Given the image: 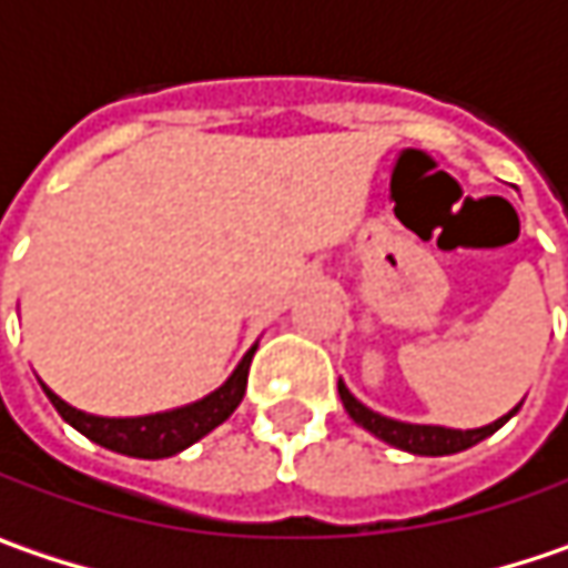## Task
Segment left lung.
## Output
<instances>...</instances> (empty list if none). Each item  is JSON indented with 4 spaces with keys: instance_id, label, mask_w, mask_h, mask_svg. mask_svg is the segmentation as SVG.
<instances>
[{
    "instance_id": "obj_1",
    "label": "left lung",
    "mask_w": 568,
    "mask_h": 568,
    "mask_svg": "<svg viewBox=\"0 0 568 568\" xmlns=\"http://www.w3.org/2000/svg\"><path fill=\"white\" fill-rule=\"evenodd\" d=\"M339 397H343L345 410H348V417H352L355 424L365 426L368 433H375L378 439H385V443L404 449V453H414V456H453V453H463L468 446L481 443L485 436H491L495 429H501V426L517 414V407H520V404H517L507 417H501V420H495V424L488 426H478V429H446V426L400 424V420L382 417V414L368 410L365 404H358V400L348 394V387H345L343 382H339Z\"/></svg>"
}]
</instances>
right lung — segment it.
<instances>
[{
  "label": "right lung",
  "instance_id": "obj_1",
  "mask_svg": "<svg viewBox=\"0 0 568 568\" xmlns=\"http://www.w3.org/2000/svg\"><path fill=\"white\" fill-rule=\"evenodd\" d=\"M252 355H255V348L239 362L232 378L220 390H213L210 397L178 407V410H168V414H151V417H125V420L93 417V414H83V410L63 404L61 397L54 390H48V387H44V394L51 397V404L58 407L63 420L73 429H80L87 439L100 443L112 453H122V456L164 459V456H174V453L186 449L190 443L203 439L210 429H216L223 420H229V414L242 404V394H245V385H248Z\"/></svg>",
  "mask_w": 568,
  "mask_h": 568
}]
</instances>
